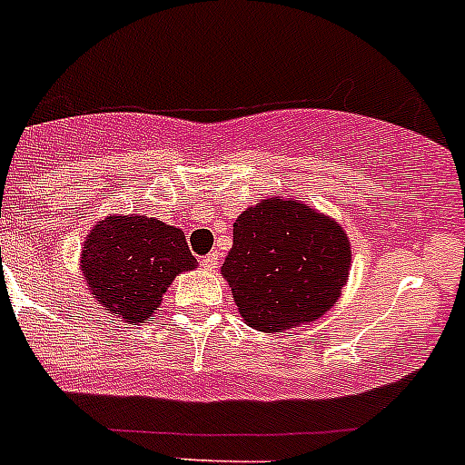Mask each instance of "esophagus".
Here are the masks:
<instances>
[{
    "label": "esophagus",
    "instance_id": "1",
    "mask_svg": "<svg viewBox=\"0 0 465 465\" xmlns=\"http://www.w3.org/2000/svg\"><path fill=\"white\" fill-rule=\"evenodd\" d=\"M216 265H219V253H207V256L203 258V268L204 270H213L216 268Z\"/></svg>",
    "mask_w": 465,
    "mask_h": 465
}]
</instances>
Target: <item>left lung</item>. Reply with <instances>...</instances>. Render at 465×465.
<instances>
[{"mask_svg":"<svg viewBox=\"0 0 465 465\" xmlns=\"http://www.w3.org/2000/svg\"><path fill=\"white\" fill-rule=\"evenodd\" d=\"M351 244L342 225L295 197H268L232 223L221 274L244 323L282 332L316 322L342 295Z\"/></svg>","mask_w":465,"mask_h":465,"instance_id":"left-lung-1","label":"left lung"}]
</instances>
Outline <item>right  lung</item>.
<instances>
[{"mask_svg":"<svg viewBox=\"0 0 465 465\" xmlns=\"http://www.w3.org/2000/svg\"><path fill=\"white\" fill-rule=\"evenodd\" d=\"M79 262L94 302L133 326L151 322L174 277L197 268L183 230L143 213L97 221Z\"/></svg>","mask_w":465,"mask_h":465,"instance_id":"right-lung-1","label":"right lung"}]
</instances>
